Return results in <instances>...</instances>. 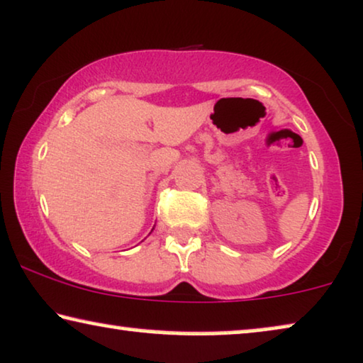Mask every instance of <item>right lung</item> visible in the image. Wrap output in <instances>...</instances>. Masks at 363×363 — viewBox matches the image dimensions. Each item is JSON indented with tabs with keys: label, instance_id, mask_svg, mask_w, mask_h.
<instances>
[{
	"label": "right lung",
	"instance_id": "right-lung-1",
	"mask_svg": "<svg viewBox=\"0 0 363 363\" xmlns=\"http://www.w3.org/2000/svg\"><path fill=\"white\" fill-rule=\"evenodd\" d=\"M153 228H155V226H153ZM153 228H152V231H153Z\"/></svg>",
	"mask_w": 363,
	"mask_h": 363
}]
</instances>
